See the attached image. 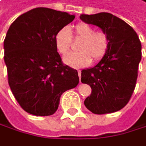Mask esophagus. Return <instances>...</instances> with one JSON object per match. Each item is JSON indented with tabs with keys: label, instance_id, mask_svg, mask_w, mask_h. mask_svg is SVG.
Listing matches in <instances>:
<instances>
[{
	"label": "esophagus",
	"instance_id": "34e87169",
	"mask_svg": "<svg viewBox=\"0 0 146 146\" xmlns=\"http://www.w3.org/2000/svg\"><path fill=\"white\" fill-rule=\"evenodd\" d=\"M78 75H79V78H80V82H81V76H82V71L78 70Z\"/></svg>",
	"mask_w": 146,
	"mask_h": 146
}]
</instances>
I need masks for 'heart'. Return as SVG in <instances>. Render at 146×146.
Returning a JSON list of instances; mask_svg holds the SVG:
<instances>
[{
	"label": "heart",
	"mask_w": 146,
	"mask_h": 146,
	"mask_svg": "<svg viewBox=\"0 0 146 146\" xmlns=\"http://www.w3.org/2000/svg\"><path fill=\"white\" fill-rule=\"evenodd\" d=\"M72 37L81 43L77 46L79 52L70 54L64 58V63L70 66L79 68L89 65L92 60L98 62L109 50L110 40L107 32L96 31L87 23H78L72 32L68 28H62L55 34V47L62 55H65L72 49Z\"/></svg>",
	"instance_id": "obj_1"
}]
</instances>
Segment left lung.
<instances>
[{
  "label": "left lung",
  "mask_w": 146,
  "mask_h": 146,
  "mask_svg": "<svg viewBox=\"0 0 146 146\" xmlns=\"http://www.w3.org/2000/svg\"><path fill=\"white\" fill-rule=\"evenodd\" d=\"M80 18L107 32L110 40L109 50L99 64L82 71V82L92 88L84 105L98 115L120 110L135 88L142 57L139 37L131 26L110 13L82 14Z\"/></svg>",
  "instance_id": "1"
}]
</instances>
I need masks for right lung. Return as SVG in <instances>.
I'll return each mask as SVG.
<instances>
[{"label":"right lung","instance_id":"1","mask_svg":"<svg viewBox=\"0 0 146 146\" xmlns=\"http://www.w3.org/2000/svg\"><path fill=\"white\" fill-rule=\"evenodd\" d=\"M74 15L36 8L20 15L4 39L8 82L18 103L35 116H51L60 97L79 83L76 70L62 62L55 47L56 32Z\"/></svg>","mask_w":146,"mask_h":146}]
</instances>
